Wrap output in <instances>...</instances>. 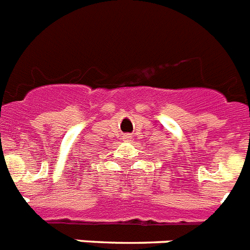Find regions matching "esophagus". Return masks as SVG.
<instances>
[{
    "label": "esophagus",
    "instance_id": "esophagus-1",
    "mask_svg": "<svg viewBox=\"0 0 250 250\" xmlns=\"http://www.w3.org/2000/svg\"><path fill=\"white\" fill-rule=\"evenodd\" d=\"M124 139H125L126 141H131V139H132L131 134H126V135H124Z\"/></svg>",
    "mask_w": 250,
    "mask_h": 250
}]
</instances>
